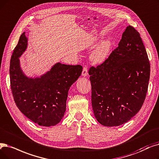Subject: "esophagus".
I'll use <instances>...</instances> for the list:
<instances>
[{"label":"esophagus","instance_id":"34e87169","mask_svg":"<svg viewBox=\"0 0 159 159\" xmlns=\"http://www.w3.org/2000/svg\"><path fill=\"white\" fill-rule=\"evenodd\" d=\"M88 70H87V67H84L83 68V70H82V75L83 76V77H86V76L88 75Z\"/></svg>","mask_w":159,"mask_h":159}]
</instances>
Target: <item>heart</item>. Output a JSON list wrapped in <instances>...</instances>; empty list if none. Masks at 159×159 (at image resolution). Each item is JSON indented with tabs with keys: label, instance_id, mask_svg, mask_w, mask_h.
<instances>
[{
	"label": "heart",
	"instance_id": "b5f03b06",
	"mask_svg": "<svg viewBox=\"0 0 159 159\" xmlns=\"http://www.w3.org/2000/svg\"><path fill=\"white\" fill-rule=\"evenodd\" d=\"M112 47V42L110 39L102 41L95 48L91 54V60L95 64H99L107 60Z\"/></svg>",
	"mask_w": 159,
	"mask_h": 159
}]
</instances>
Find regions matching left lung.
<instances>
[{
	"label": "left lung",
	"instance_id": "8db88e82",
	"mask_svg": "<svg viewBox=\"0 0 159 159\" xmlns=\"http://www.w3.org/2000/svg\"><path fill=\"white\" fill-rule=\"evenodd\" d=\"M92 104L96 120L106 127L119 126L140 110L146 98L150 64L139 33L131 26L105 62L89 70Z\"/></svg>",
	"mask_w": 159,
	"mask_h": 159
}]
</instances>
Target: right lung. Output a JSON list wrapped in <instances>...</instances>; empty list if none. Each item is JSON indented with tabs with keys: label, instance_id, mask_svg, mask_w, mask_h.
I'll return each instance as SVG.
<instances>
[{
	"label": "right lung",
	"instance_id": "obj_1",
	"mask_svg": "<svg viewBox=\"0 0 159 159\" xmlns=\"http://www.w3.org/2000/svg\"><path fill=\"white\" fill-rule=\"evenodd\" d=\"M27 47L28 38L24 32L10 60L13 99L20 111L32 121L44 127L56 125L63 118L69 89L80 76L82 67L57 62L39 77H29L19 60Z\"/></svg>",
	"mask_w": 159,
	"mask_h": 159
}]
</instances>
